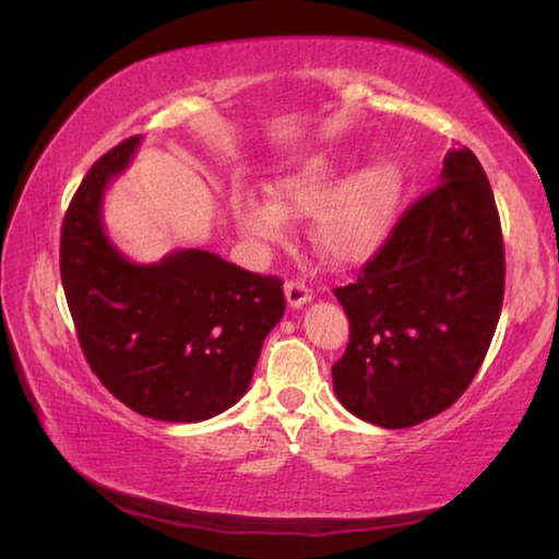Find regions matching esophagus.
Wrapping results in <instances>:
<instances>
[{
	"label": "esophagus",
	"instance_id": "34e87169",
	"mask_svg": "<svg viewBox=\"0 0 559 559\" xmlns=\"http://www.w3.org/2000/svg\"><path fill=\"white\" fill-rule=\"evenodd\" d=\"M283 288H286V300L290 308L306 306V302L313 298V290H310L302 281H286V286Z\"/></svg>",
	"mask_w": 559,
	"mask_h": 559
}]
</instances>
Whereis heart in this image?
Returning <instances> with one entry per match:
<instances>
[{
    "label": "heart",
    "mask_w": 559,
    "mask_h": 559,
    "mask_svg": "<svg viewBox=\"0 0 559 559\" xmlns=\"http://www.w3.org/2000/svg\"><path fill=\"white\" fill-rule=\"evenodd\" d=\"M345 159L313 155L273 179L269 197L241 192L234 216L241 231L261 243H281L288 219L313 216L310 243L333 266H355L372 257L390 236L402 202V173L390 159L359 167L345 182Z\"/></svg>",
    "instance_id": "b5f03b06"
}]
</instances>
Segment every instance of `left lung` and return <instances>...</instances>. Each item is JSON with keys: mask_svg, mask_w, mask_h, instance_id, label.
Masks as SVG:
<instances>
[{"mask_svg": "<svg viewBox=\"0 0 559 559\" xmlns=\"http://www.w3.org/2000/svg\"><path fill=\"white\" fill-rule=\"evenodd\" d=\"M506 293L493 189L468 147L449 150L439 185L416 200L335 298L349 320L333 365L340 404L384 429L421 424L468 390Z\"/></svg>", "mask_w": 559, "mask_h": 559, "instance_id": "obj_1", "label": "left lung"}]
</instances>
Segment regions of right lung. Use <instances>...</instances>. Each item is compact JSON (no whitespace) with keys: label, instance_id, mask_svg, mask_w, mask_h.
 Here are the masks:
<instances>
[{"label":"right lung","instance_id":"right-lung-1","mask_svg":"<svg viewBox=\"0 0 559 559\" xmlns=\"http://www.w3.org/2000/svg\"><path fill=\"white\" fill-rule=\"evenodd\" d=\"M138 143L122 140L75 189L61 226L66 302L91 370L116 400L150 419L204 421L249 390L286 310L283 283L202 249L150 266L122 257L103 231L100 204Z\"/></svg>","mask_w":559,"mask_h":559}]
</instances>
